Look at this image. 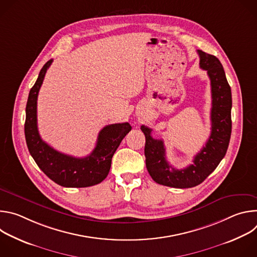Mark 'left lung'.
I'll return each mask as SVG.
<instances>
[{
	"mask_svg": "<svg viewBox=\"0 0 257 257\" xmlns=\"http://www.w3.org/2000/svg\"><path fill=\"white\" fill-rule=\"evenodd\" d=\"M199 66L207 72L211 87V132L205 146L194 157L193 164L185 169H175L166 160L162 139L152 136V129L144 125L145 164L151 177L158 184L174 188H191L199 185L224 159L232 132V93L224 68L219 60L202 51H197Z\"/></svg>",
	"mask_w": 257,
	"mask_h": 257,
	"instance_id": "1",
	"label": "left lung"
}]
</instances>
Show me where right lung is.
Segmentation results:
<instances>
[{
    "label": "right lung",
    "mask_w": 257,
    "mask_h": 257,
    "mask_svg": "<svg viewBox=\"0 0 257 257\" xmlns=\"http://www.w3.org/2000/svg\"><path fill=\"white\" fill-rule=\"evenodd\" d=\"M52 63L53 60H50L44 65L38 80L29 91L24 124L28 151L39 168L57 184L63 187L96 185L107 176L115 152L132 127L127 122L103 127L98 133L94 150L85 158L67 156L51 148L39 133L36 107L39 91Z\"/></svg>",
    "instance_id": "1"
}]
</instances>
